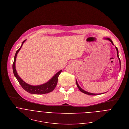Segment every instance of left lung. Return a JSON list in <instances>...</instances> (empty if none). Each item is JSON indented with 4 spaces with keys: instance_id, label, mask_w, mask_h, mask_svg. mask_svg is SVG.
Returning a JSON list of instances; mask_svg holds the SVG:
<instances>
[{
    "instance_id": "1",
    "label": "left lung",
    "mask_w": 129,
    "mask_h": 129,
    "mask_svg": "<svg viewBox=\"0 0 129 129\" xmlns=\"http://www.w3.org/2000/svg\"><path fill=\"white\" fill-rule=\"evenodd\" d=\"M103 39H105V40H109V41H110L111 42V44H112V45H113L114 46V44H113V42H112V41L111 40V39H110V38H103ZM115 49H116V52H117V58H118V60H119V65H120V68H119V70H120V59H119V56H118V49H117V48L116 47H115ZM76 85H77V87H78V88L79 89V90L81 92H82L83 93H84V94H87V95H93V96H94V95H101V94H104V93H106V92H105V93H100V94H94V93H90V92H87V91H84V90H83L82 88H81L80 87V86L79 85V84H78V82H77V80H76Z\"/></svg>"
}]
</instances>
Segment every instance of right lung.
<instances>
[{
  "label": "right lung",
  "instance_id": "add662e5",
  "mask_svg": "<svg viewBox=\"0 0 129 129\" xmlns=\"http://www.w3.org/2000/svg\"><path fill=\"white\" fill-rule=\"evenodd\" d=\"M26 40H25L22 44V45L20 49L16 52L15 57H14V61L13 64V70L14 72V74L15 76L16 77L17 79L19 81V83L22 86V87L27 92L32 94H44L49 93L53 91L55 87H56V85L58 82V76L62 72V70L58 71L48 81L46 82L41 84L36 85H33L29 84L26 82H25L18 75L16 69V61L17 55L21 50L24 43Z\"/></svg>",
  "mask_w": 129,
  "mask_h": 129
}]
</instances>
